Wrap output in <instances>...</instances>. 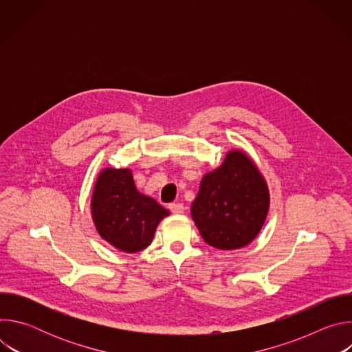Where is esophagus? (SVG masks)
I'll use <instances>...</instances> for the list:
<instances>
[{
  "instance_id": "1",
  "label": "esophagus",
  "mask_w": 352,
  "mask_h": 352,
  "mask_svg": "<svg viewBox=\"0 0 352 352\" xmlns=\"http://www.w3.org/2000/svg\"><path fill=\"white\" fill-rule=\"evenodd\" d=\"M168 208H170L171 213H174V214H181V213H184V210H185L184 205H181V204H170Z\"/></svg>"
}]
</instances>
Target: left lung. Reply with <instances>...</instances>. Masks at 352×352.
<instances>
[{"label":"left lung","mask_w":352,"mask_h":352,"mask_svg":"<svg viewBox=\"0 0 352 352\" xmlns=\"http://www.w3.org/2000/svg\"><path fill=\"white\" fill-rule=\"evenodd\" d=\"M269 204V189L258 167L245 153L231 150L219 168L204 177L190 214L210 246L230 250L256 238Z\"/></svg>","instance_id":"obj_1"}]
</instances>
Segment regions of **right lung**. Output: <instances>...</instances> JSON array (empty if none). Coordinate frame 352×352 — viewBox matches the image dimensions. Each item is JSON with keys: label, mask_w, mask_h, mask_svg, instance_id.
I'll return each mask as SVG.
<instances>
[{"label": "right lung", "mask_w": 352, "mask_h": 352, "mask_svg": "<svg viewBox=\"0 0 352 352\" xmlns=\"http://www.w3.org/2000/svg\"><path fill=\"white\" fill-rule=\"evenodd\" d=\"M168 214L155 199L138 192L131 170L100 173L91 196V216L98 234L117 249L135 254L147 248Z\"/></svg>", "instance_id": "right-lung-1"}]
</instances>
